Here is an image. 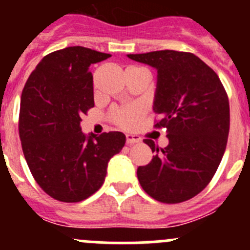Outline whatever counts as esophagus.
<instances>
[{"label": "esophagus", "instance_id": "1", "mask_svg": "<svg viewBox=\"0 0 250 250\" xmlns=\"http://www.w3.org/2000/svg\"><path fill=\"white\" fill-rule=\"evenodd\" d=\"M125 139H127V144L128 145H133V144L140 143L141 139L139 135L137 134H127L125 135Z\"/></svg>", "mask_w": 250, "mask_h": 250}]
</instances>
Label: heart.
Returning <instances> with one entry per match:
<instances>
[{
  "label": "heart",
  "instance_id": "obj_1",
  "mask_svg": "<svg viewBox=\"0 0 250 250\" xmlns=\"http://www.w3.org/2000/svg\"><path fill=\"white\" fill-rule=\"evenodd\" d=\"M144 110L137 105L121 107L113 111L112 118L118 125L123 128H133L137 125L138 121L143 117Z\"/></svg>",
  "mask_w": 250,
  "mask_h": 250
}]
</instances>
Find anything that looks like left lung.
<instances>
[{
	"label": "left lung",
	"mask_w": 250,
	"mask_h": 250,
	"mask_svg": "<svg viewBox=\"0 0 250 250\" xmlns=\"http://www.w3.org/2000/svg\"><path fill=\"white\" fill-rule=\"evenodd\" d=\"M157 70L153 111L165 127V148L145 139L155 153L137 170L141 188L163 203H180L206 188L221 162L229 130L230 105L218 75L192 53L156 50L128 54Z\"/></svg>",
	"instance_id": "left-lung-1"
}]
</instances>
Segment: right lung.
Listing matches in <instances>:
<instances>
[{
  "instance_id": "right-lung-1",
  "label": "right lung",
  "mask_w": 250,
  "mask_h": 250,
  "mask_svg": "<svg viewBox=\"0 0 250 250\" xmlns=\"http://www.w3.org/2000/svg\"><path fill=\"white\" fill-rule=\"evenodd\" d=\"M111 54L75 46L37 64L20 99L19 135L32 176L62 202H80L102 188L112 156L125 144L121 132L85 135L81 116L94 106L92 64Z\"/></svg>"
}]
</instances>
